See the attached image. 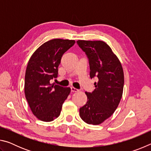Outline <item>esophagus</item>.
<instances>
[{"label": "esophagus", "mask_w": 151, "mask_h": 151, "mask_svg": "<svg viewBox=\"0 0 151 151\" xmlns=\"http://www.w3.org/2000/svg\"><path fill=\"white\" fill-rule=\"evenodd\" d=\"M70 89H71V91H72V92H78V89H76L75 87H71Z\"/></svg>", "instance_id": "34e87169"}]
</instances>
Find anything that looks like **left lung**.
Listing matches in <instances>:
<instances>
[{"instance_id":"8db88e82","label":"left lung","mask_w":151,"mask_h":151,"mask_svg":"<svg viewBox=\"0 0 151 151\" xmlns=\"http://www.w3.org/2000/svg\"><path fill=\"white\" fill-rule=\"evenodd\" d=\"M77 44L88 58L91 78L99 79L93 93L85 92L87 102L80 108V116L86 123L98 125L119 106L123 93V69L118 57L104 41L78 40Z\"/></svg>"}]
</instances>
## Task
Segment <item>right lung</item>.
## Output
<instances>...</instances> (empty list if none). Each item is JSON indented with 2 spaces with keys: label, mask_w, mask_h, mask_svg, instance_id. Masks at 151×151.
Wrapping results in <instances>:
<instances>
[{
  "label": "right lung",
  "mask_w": 151,
  "mask_h": 151,
  "mask_svg": "<svg viewBox=\"0 0 151 151\" xmlns=\"http://www.w3.org/2000/svg\"><path fill=\"white\" fill-rule=\"evenodd\" d=\"M75 40L55 39L45 42L30 57L24 78V94L32 114L38 119L50 122L59 116L70 88L51 84L57 78L63 55Z\"/></svg>",
  "instance_id": "1"
}]
</instances>
